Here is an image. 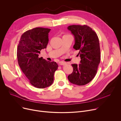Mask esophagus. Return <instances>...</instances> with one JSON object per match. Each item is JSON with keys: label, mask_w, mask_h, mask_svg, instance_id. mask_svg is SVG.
Masks as SVG:
<instances>
[{"label": "esophagus", "mask_w": 121, "mask_h": 121, "mask_svg": "<svg viewBox=\"0 0 121 121\" xmlns=\"http://www.w3.org/2000/svg\"><path fill=\"white\" fill-rule=\"evenodd\" d=\"M66 64V62H63V61H61V62H60V65H65Z\"/></svg>", "instance_id": "34e87169"}]
</instances>
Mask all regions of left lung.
Here are the masks:
<instances>
[{
	"instance_id": "1",
	"label": "left lung",
	"mask_w": 121,
	"mask_h": 121,
	"mask_svg": "<svg viewBox=\"0 0 121 121\" xmlns=\"http://www.w3.org/2000/svg\"><path fill=\"white\" fill-rule=\"evenodd\" d=\"M75 38L73 48L79 50L81 58L79 65L72 64L73 71L68 78L72 84L83 86L90 83L97 71L100 62V48L98 37L87 25H70L68 27Z\"/></svg>"
}]
</instances>
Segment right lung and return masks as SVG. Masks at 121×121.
Returning <instances> with one entry per match:
<instances>
[{"label": "right lung", "instance_id": "add662e5", "mask_svg": "<svg viewBox=\"0 0 121 121\" xmlns=\"http://www.w3.org/2000/svg\"><path fill=\"white\" fill-rule=\"evenodd\" d=\"M50 30L40 27L28 30L21 35L17 46L18 63L21 70L31 85L39 88L52 85L58 67L56 62L38 57L40 51L47 47Z\"/></svg>", "mask_w": 121, "mask_h": 121}]
</instances>
